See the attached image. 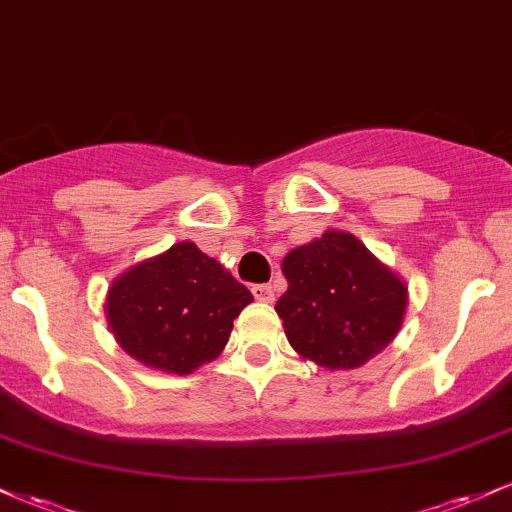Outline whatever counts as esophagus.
<instances>
[{
	"mask_svg": "<svg viewBox=\"0 0 512 512\" xmlns=\"http://www.w3.org/2000/svg\"><path fill=\"white\" fill-rule=\"evenodd\" d=\"M252 296L262 303H272L274 301V289L269 284H255L252 286Z\"/></svg>",
	"mask_w": 512,
	"mask_h": 512,
	"instance_id": "obj_1",
	"label": "esophagus"
}]
</instances>
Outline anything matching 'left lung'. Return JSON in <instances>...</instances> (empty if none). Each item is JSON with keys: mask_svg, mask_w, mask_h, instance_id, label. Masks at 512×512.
<instances>
[{"mask_svg": "<svg viewBox=\"0 0 512 512\" xmlns=\"http://www.w3.org/2000/svg\"><path fill=\"white\" fill-rule=\"evenodd\" d=\"M289 289L276 301L289 344L330 370L358 368L397 337L407 286L361 240L325 231L281 262Z\"/></svg>", "mask_w": 512, "mask_h": 512, "instance_id": "1", "label": "left lung"}]
</instances>
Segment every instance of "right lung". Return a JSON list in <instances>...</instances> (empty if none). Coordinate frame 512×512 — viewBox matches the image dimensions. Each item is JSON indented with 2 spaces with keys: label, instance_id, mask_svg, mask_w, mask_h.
<instances>
[{
  "label": "right lung",
  "instance_id": "1",
  "mask_svg": "<svg viewBox=\"0 0 512 512\" xmlns=\"http://www.w3.org/2000/svg\"><path fill=\"white\" fill-rule=\"evenodd\" d=\"M252 293L190 240L134 264L108 289L105 315L129 356L187 375L214 361Z\"/></svg>",
  "mask_w": 512,
  "mask_h": 512
}]
</instances>
